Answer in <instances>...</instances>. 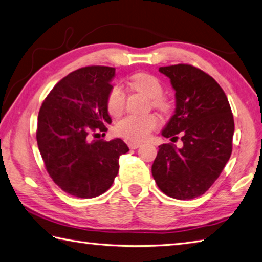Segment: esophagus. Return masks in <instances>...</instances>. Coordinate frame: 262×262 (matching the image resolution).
<instances>
[{"instance_id":"esophagus-1","label":"esophagus","mask_w":262,"mask_h":262,"mask_svg":"<svg viewBox=\"0 0 262 262\" xmlns=\"http://www.w3.org/2000/svg\"><path fill=\"white\" fill-rule=\"evenodd\" d=\"M127 144L129 146V149H137V147H140L142 145V143H140V142H133V141H129Z\"/></svg>"}]
</instances>
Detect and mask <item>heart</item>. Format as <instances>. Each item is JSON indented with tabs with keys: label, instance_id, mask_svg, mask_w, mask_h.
<instances>
[{
	"label": "heart",
	"instance_id": "heart-1",
	"mask_svg": "<svg viewBox=\"0 0 262 262\" xmlns=\"http://www.w3.org/2000/svg\"><path fill=\"white\" fill-rule=\"evenodd\" d=\"M129 85L151 98V105L157 110L167 113L170 110V103L163 96L164 87L160 80L149 73H136L129 79ZM126 96L119 84L113 85L106 97L107 111L112 116H119L123 111ZM158 117L154 113L144 116L128 115L116 123V133L121 137L130 141H143L158 126Z\"/></svg>",
	"mask_w": 262,
	"mask_h": 262
}]
</instances>
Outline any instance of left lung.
<instances>
[{"instance_id":"left-lung-1","label":"left lung","mask_w":262,"mask_h":262,"mask_svg":"<svg viewBox=\"0 0 262 262\" xmlns=\"http://www.w3.org/2000/svg\"><path fill=\"white\" fill-rule=\"evenodd\" d=\"M175 89L177 108L163 136L178 141L159 145L152 175L167 196L185 201L202 196L220 177L232 151L235 123L223 89L196 66L159 68Z\"/></svg>"}]
</instances>
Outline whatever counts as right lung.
<instances>
[{"label": "right lung", "mask_w": 262, "mask_h": 262, "mask_svg": "<svg viewBox=\"0 0 262 262\" xmlns=\"http://www.w3.org/2000/svg\"><path fill=\"white\" fill-rule=\"evenodd\" d=\"M116 69L85 66L66 75L42 103L36 141L46 169L63 191L79 198L97 197L110 189L119 157L129 151L120 139L105 135L111 123L106 97Z\"/></svg>", "instance_id": "obj_1"}]
</instances>
